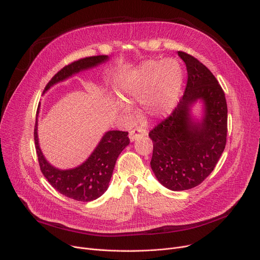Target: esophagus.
Wrapping results in <instances>:
<instances>
[{
	"label": "esophagus",
	"mask_w": 260,
	"mask_h": 260,
	"mask_svg": "<svg viewBox=\"0 0 260 260\" xmlns=\"http://www.w3.org/2000/svg\"><path fill=\"white\" fill-rule=\"evenodd\" d=\"M146 135H147V131L145 128L136 127L129 132V139L131 141H135L136 139H138V138L146 136Z\"/></svg>",
	"instance_id": "esophagus-1"
}]
</instances>
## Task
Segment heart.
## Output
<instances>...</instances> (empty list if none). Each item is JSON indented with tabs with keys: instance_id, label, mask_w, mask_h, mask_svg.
Instances as JSON below:
<instances>
[{
	"instance_id": "heart-1",
	"label": "heart",
	"mask_w": 260,
	"mask_h": 260,
	"mask_svg": "<svg viewBox=\"0 0 260 260\" xmlns=\"http://www.w3.org/2000/svg\"><path fill=\"white\" fill-rule=\"evenodd\" d=\"M181 83L182 71L176 61H148L122 78L120 91L127 100L144 102L152 116H162L174 108ZM118 107L124 113L131 111L124 100H119Z\"/></svg>"
}]
</instances>
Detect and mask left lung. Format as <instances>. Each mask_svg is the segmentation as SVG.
Returning <instances> with one entry per match:
<instances>
[{"instance_id":"obj_1","label":"left lung","mask_w":260,"mask_h":260,"mask_svg":"<svg viewBox=\"0 0 260 260\" xmlns=\"http://www.w3.org/2000/svg\"><path fill=\"white\" fill-rule=\"evenodd\" d=\"M187 68V84L178 106L148 134L153 142L150 166L166 188L175 191L201 184L213 171L227 142L228 109L224 93L211 71L179 51ZM198 99L205 105L201 124L188 114Z\"/></svg>"}]
</instances>
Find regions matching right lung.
Listing matches in <instances>:
<instances>
[{"instance_id": "add662e5", "label": "right lung", "mask_w": 260, "mask_h": 260, "mask_svg": "<svg viewBox=\"0 0 260 260\" xmlns=\"http://www.w3.org/2000/svg\"><path fill=\"white\" fill-rule=\"evenodd\" d=\"M106 60H108L107 55H97L80 58L64 66L47 83L44 92L50 86L62 81L69 76ZM37 113L39 114V109ZM127 135V132H108L102 137L90 158L84 163L73 169L59 170L50 165L41 151L38 139L37 117L36 125H34V142H36L40 168L51 186L64 197L80 202H91L101 197L108 189L117 158L121 151L129 144Z\"/></svg>"}]
</instances>
